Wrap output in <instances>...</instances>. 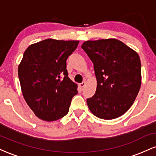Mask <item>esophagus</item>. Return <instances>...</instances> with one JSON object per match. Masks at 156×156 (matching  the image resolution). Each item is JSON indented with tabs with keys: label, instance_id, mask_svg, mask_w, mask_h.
<instances>
[{
	"label": "esophagus",
	"instance_id": "34e87169",
	"mask_svg": "<svg viewBox=\"0 0 156 156\" xmlns=\"http://www.w3.org/2000/svg\"><path fill=\"white\" fill-rule=\"evenodd\" d=\"M85 84H86V81H83V82H82V83H80L79 84L80 88L81 89H83V87H84V86H85Z\"/></svg>",
	"mask_w": 156,
	"mask_h": 156
}]
</instances>
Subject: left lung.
I'll return each mask as SVG.
<instances>
[{
  "label": "left lung",
  "mask_w": 156,
  "mask_h": 156,
  "mask_svg": "<svg viewBox=\"0 0 156 156\" xmlns=\"http://www.w3.org/2000/svg\"><path fill=\"white\" fill-rule=\"evenodd\" d=\"M81 48L94 64L97 89L87 100L97 117L113 119L133 105L141 87V62L135 51L116 39L89 40Z\"/></svg>",
  "instance_id": "left-lung-1"
}]
</instances>
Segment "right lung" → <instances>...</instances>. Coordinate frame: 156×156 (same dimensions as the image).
Returning a JSON list of instances; mask_svg holds the SVG:
<instances>
[{"label": "right lung", "instance_id": "1", "mask_svg": "<svg viewBox=\"0 0 156 156\" xmlns=\"http://www.w3.org/2000/svg\"><path fill=\"white\" fill-rule=\"evenodd\" d=\"M79 41L47 39L25 51L18 76L25 101L42 120L55 121L69 112L78 86L68 77L66 61Z\"/></svg>", "mask_w": 156, "mask_h": 156}]
</instances>
